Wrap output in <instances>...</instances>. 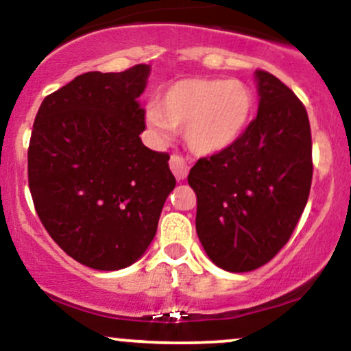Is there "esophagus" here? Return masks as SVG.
<instances>
[{
	"label": "esophagus",
	"instance_id": "1",
	"mask_svg": "<svg viewBox=\"0 0 351 351\" xmlns=\"http://www.w3.org/2000/svg\"><path fill=\"white\" fill-rule=\"evenodd\" d=\"M170 168L173 175L176 176V180H184L189 171V162L181 155H171Z\"/></svg>",
	"mask_w": 351,
	"mask_h": 351
}]
</instances>
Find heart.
Instances as JSON below:
<instances>
[{
    "label": "heart",
    "mask_w": 351,
    "mask_h": 351,
    "mask_svg": "<svg viewBox=\"0 0 351 351\" xmlns=\"http://www.w3.org/2000/svg\"><path fill=\"white\" fill-rule=\"evenodd\" d=\"M256 100L251 87L237 79H183L160 92L147 107V123L160 140L183 128L184 142L198 155L232 147L247 130Z\"/></svg>",
    "instance_id": "obj_1"
}]
</instances>
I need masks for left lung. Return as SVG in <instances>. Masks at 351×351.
Segmentation results:
<instances>
[{
    "label": "left lung",
    "instance_id": "left-lung-1",
    "mask_svg": "<svg viewBox=\"0 0 351 351\" xmlns=\"http://www.w3.org/2000/svg\"><path fill=\"white\" fill-rule=\"evenodd\" d=\"M259 110L232 147L204 156L188 175L196 232L209 259L229 272L267 264L291 239L312 184V135L299 97L256 71Z\"/></svg>",
    "mask_w": 351,
    "mask_h": 351
}]
</instances>
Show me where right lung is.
<instances>
[{"mask_svg":"<svg viewBox=\"0 0 351 351\" xmlns=\"http://www.w3.org/2000/svg\"><path fill=\"white\" fill-rule=\"evenodd\" d=\"M150 66L86 72L43 100L27 180L43 226L67 256L97 271L138 261L175 188L168 160L142 143L138 97Z\"/></svg>","mask_w":351,"mask_h":351,"instance_id":"1","label":"right lung"}]
</instances>
